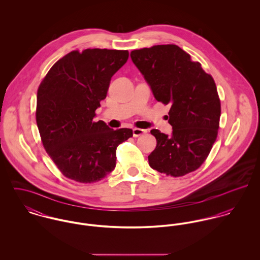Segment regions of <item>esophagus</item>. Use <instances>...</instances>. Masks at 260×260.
<instances>
[{"label":"esophagus","instance_id":"obj_1","mask_svg":"<svg viewBox=\"0 0 260 260\" xmlns=\"http://www.w3.org/2000/svg\"><path fill=\"white\" fill-rule=\"evenodd\" d=\"M146 133H147V130H145V129H140V128H134L133 129V136L134 137H139V136H142Z\"/></svg>","mask_w":260,"mask_h":260}]
</instances>
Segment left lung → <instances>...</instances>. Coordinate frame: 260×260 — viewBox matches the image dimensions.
<instances>
[{"mask_svg": "<svg viewBox=\"0 0 260 260\" xmlns=\"http://www.w3.org/2000/svg\"><path fill=\"white\" fill-rule=\"evenodd\" d=\"M155 99L170 104L171 135L152 129L157 145L148 156L151 168L173 177L199 168L219 128L220 100L213 78L176 45H157L131 52Z\"/></svg>", "mask_w": 260, "mask_h": 260, "instance_id": "1", "label": "left lung"}]
</instances>
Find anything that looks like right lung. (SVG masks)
Instances as JSON below:
<instances>
[{
    "label": "right lung",
    "instance_id": "right-lung-1",
    "mask_svg": "<svg viewBox=\"0 0 260 260\" xmlns=\"http://www.w3.org/2000/svg\"><path fill=\"white\" fill-rule=\"evenodd\" d=\"M124 50L72 51L57 61L37 93L38 129L48 155L64 176L81 183L101 180L116 166V149L133 136L94 121L112 76L128 60Z\"/></svg>",
    "mask_w": 260,
    "mask_h": 260
}]
</instances>
